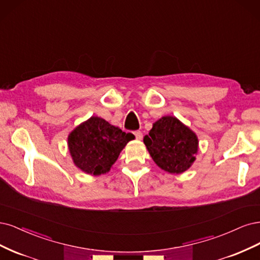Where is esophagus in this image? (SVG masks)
Masks as SVG:
<instances>
[{"label":"esophagus","mask_w":260,"mask_h":260,"mask_svg":"<svg viewBox=\"0 0 260 260\" xmlns=\"http://www.w3.org/2000/svg\"><path fill=\"white\" fill-rule=\"evenodd\" d=\"M134 135L136 136V139H138V140H141V139H142V133H141L140 131L134 132Z\"/></svg>","instance_id":"obj_1"}]
</instances>
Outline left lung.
<instances>
[{
	"instance_id": "left-lung-1",
	"label": "left lung",
	"mask_w": 260,
	"mask_h": 260,
	"mask_svg": "<svg viewBox=\"0 0 260 260\" xmlns=\"http://www.w3.org/2000/svg\"><path fill=\"white\" fill-rule=\"evenodd\" d=\"M144 142L154 163L171 174H181L196 161L197 134L176 116L165 115L153 123Z\"/></svg>"
}]
</instances>
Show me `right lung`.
I'll return each mask as SVG.
<instances>
[{
  "instance_id": "add662e5",
  "label": "right lung",
  "mask_w": 260,
  "mask_h": 260,
  "mask_svg": "<svg viewBox=\"0 0 260 260\" xmlns=\"http://www.w3.org/2000/svg\"><path fill=\"white\" fill-rule=\"evenodd\" d=\"M133 139L135 136L132 133H125L99 116H90L70 132L68 149L78 169L99 176L111 170L122 150Z\"/></svg>"
}]
</instances>
